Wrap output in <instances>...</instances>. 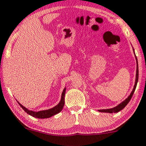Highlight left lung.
Segmentation results:
<instances>
[{"instance_id": "obj_1", "label": "left lung", "mask_w": 146, "mask_h": 146, "mask_svg": "<svg viewBox=\"0 0 146 146\" xmlns=\"http://www.w3.org/2000/svg\"><path fill=\"white\" fill-rule=\"evenodd\" d=\"M136 63H137V67H136V82H135V85L134 87H133V89L132 91V92L131 93L130 96L126 99L125 100L122 102L121 103H120L119 105H118L117 106L115 107V108H111V109H106V110H99V112H108V113H114V112H119L120 110H121L122 109H124L125 108L126 106L129 103V102L130 101V100L131 99L132 96H133V93H134L135 89L136 88V85H137V82L138 80H139V67H138V61H137V58H136Z\"/></svg>"}]
</instances>
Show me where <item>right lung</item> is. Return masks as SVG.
<instances>
[{
	"mask_svg": "<svg viewBox=\"0 0 146 146\" xmlns=\"http://www.w3.org/2000/svg\"><path fill=\"white\" fill-rule=\"evenodd\" d=\"M65 91H66V88H64L62 91V96H61V100L59 103V104L57 105V106L54 107V108H51V109L46 110H42V111H39V112H34V111L29 110L27 109L26 108H25L23 106H22L19 102H17V103H19L21 108H22V109L27 112V113L29 114V115H31V116L34 117L38 118V119L49 118L50 117L53 116V115H56V114L59 113V112H61V110H62L63 107H64V95H65Z\"/></svg>",
	"mask_w": 146,
	"mask_h": 146,
	"instance_id": "1",
	"label": "right lung"
}]
</instances>
